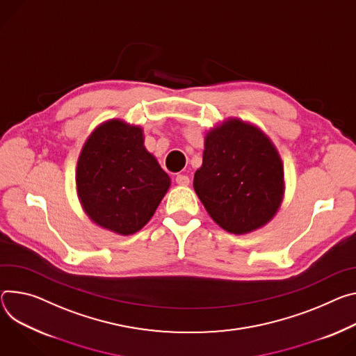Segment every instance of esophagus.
Returning <instances> with one entry per match:
<instances>
[{
  "label": "esophagus",
  "mask_w": 356,
  "mask_h": 356,
  "mask_svg": "<svg viewBox=\"0 0 356 356\" xmlns=\"http://www.w3.org/2000/svg\"><path fill=\"white\" fill-rule=\"evenodd\" d=\"M176 183L180 186H187L190 183V179L186 175H177L176 176Z\"/></svg>",
  "instance_id": "1"
}]
</instances>
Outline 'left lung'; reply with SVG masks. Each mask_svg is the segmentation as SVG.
I'll list each match as a JSON object with an SVG mask.
<instances>
[{
  "label": "left lung",
  "instance_id": "8db88e82",
  "mask_svg": "<svg viewBox=\"0 0 356 356\" xmlns=\"http://www.w3.org/2000/svg\"><path fill=\"white\" fill-rule=\"evenodd\" d=\"M193 186L221 229L245 234L275 216L284 195V166L260 129L229 119L206 135L203 165Z\"/></svg>",
  "mask_w": 356,
  "mask_h": 356
}]
</instances>
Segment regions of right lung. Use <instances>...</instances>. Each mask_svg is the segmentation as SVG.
I'll use <instances>...</instances> for the list:
<instances>
[{"mask_svg":"<svg viewBox=\"0 0 356 356\" xmlns=\"http://www.w3.org/2000/svg\"><path fill=\"white\" fill-rule=\"evenodd\" d=\"M170 177L143 146V131L112 119L92 132L76 168L86 214L101 227L127 236L152 218Z\"/></svg>","mask_w":356,"mask_h":356,"instance_id":"obj_1","label":"right lung"}]
</instances>
